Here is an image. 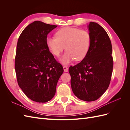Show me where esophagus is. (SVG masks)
<instances>
[{
  "mask_svg": "<svg viewBox=\"0 0 130 130\" xmlns=\"http://www.w3.org/2000/svg\"><path fill=\"white\" fill-rule=\"evenodd\" d=\"M63 68L64 72H67L68 71V68L67 67L63 66Z\"/></svg>",
  "mask_w": 130,
  "mask_h": 130,
  "instance_id": "esophagus-1",
  "label": "esophagus"
}]
</instances>
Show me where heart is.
<instances>
[{
	"label": "heart",
	"instance_id": "b5f03b06",
	"mask_svg": "<svg viewBox=\"0 0 130 130\" xmlns=\"http://www.w3.org/2000/svg\"><path fill=\"white\" fill-rule=\"evenodd\" d=\"M55 37H48L46 45L52 53L59 56L65 49L67 52L60 60L68 64L74 59L79 61L87 55L91 43V37L88 31L76 27H64L56 32Z\"/></svg>",
	"mask_w": 130,
	"mask_h": 130
}]
</instances>
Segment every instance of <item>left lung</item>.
<instances>
[{
  "mask_svg": "<svg viewBox=\"0 0 130 130\" xmlns=\"http://www.w3.org/2000/svg\"><path fill=\"white\" fill-rule=\"evenodd\" d=\"M91 37L89 52L79 63L70 66L69 72L74 95L86 101H95L107 89L113 71L112 47L108 34L95 22L88 25Z\"/></svg>",
  "mask_w": 130,
  "mask_h": 130,
  "instance_id": "1",
  "label": "left lung"
}]
</instances>
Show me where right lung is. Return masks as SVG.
<instances>
[{
  "label": "right lung",
  "mask_w": 130,
  "mask_h": 130,
  "mask_svg": "<svg viewBox=\"0 0 130 130\" xmlns=\"http://www.w3.org/2000/svg\"><path fill=\"white\" fill-rule=\"evenodd\" d=\"M57 26L35 21L25 27L18 40L14 66L18 84L27 97L37 103L53 99L63 73L46 43L47 35Z\"/></svg>",
  "instance_id": "right-lung-1"
}]
</instances>
